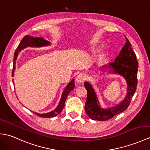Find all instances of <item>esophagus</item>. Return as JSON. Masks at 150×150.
<instances>
[{"label": "esophagus", "instance_id": "obj_1", "mask_svg": "<svg viewBox=\"0 0 150 150\" xmlns=\"http://www.w3.org/2000/svg\"><path fill=\"white\" fill-rule=\"evenodd\" d=\"M86 79V75L83 74H79L76 76L75 81H76V83H82L85 81Z\"/></svg>", "mask_w": 150, "mask_h": 150}]
</instances>
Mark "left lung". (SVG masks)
Instances as JSON below:
<instances>
[{"instance_id": "1", "label": "left lung", "mask_w": 150, "mask_h": 150, "mask_svg": "<svg viewBox=\"0 0 150 150\" xmlns=\"http://www.w3.org/2000/svg\"><path fill=\"white\" fill-rule=\"evenodd\" d=\"M127 42L120 52V55L115 59V62L109 64V67L113 69L114 74L124 76L128 85V92L126 98L117 106L108 109L100 107L98 98L92 86L88 82L84 83L88 91L85 103V111L88 116L93 120L107 121L114 116L123 112L129 106L131 99L136 91L137 85L138 62L136 55L132 48V45L126 38Z\"/></svg>"}]
</instances>
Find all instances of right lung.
I'll use <instances>...</instances> for the list:
<instances>
[{"label":"right lung","instance_id":"obj_1","mask_svg":"<svg viewBox=\"0 0 150 150\" xmlns=\"http://www.w3.org/2000/svg\"><path fill=\"white\" fill-rule=\"evenodd\" d=\"M49 44H50L49 41L45 40L43 38H35V37H33L32 36H29V35H26L24 36L15 52V57H14V59H13V67L12 69V76H14V73H15V69L16 60L17 55H18V52L22 50L24 48H25L27 47H43ZM74 88H75V82H74V79H73L72 81L68 83V85L66 87L63 93H62L60 102H59L57 107L54 110L46 114H38L36 112H34V113L41 117H52L56 116L57 115L60 114L61 111L62 110V109H63V108L64 107L66 99H67L69 92L72 91Z\"/></svg>","mask_w":150,"mask_h":150}]
</instances>
